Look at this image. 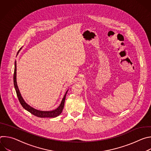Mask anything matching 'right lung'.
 Masks as SVG:
<instances>
[{
    "label": "right lung",
    "mask_w": 151,
    "mask_h": 151,
    "mask_svg": "<svg viewBox=\"0 0 151 151\" xmlns=\"http://www.w3.org/2000/svg\"><path fill=\"white\" fill-rule=\"evenodd\" d=\"M21 49V48H20V50ZM20 50L18 51L17 54L19 53ZM14 87H15V91L17 93V97L18 98L19 101L21 103V106L23 107L24 109H25L26 111H27L32 114H33L35 116H36L37 117H40V118H55V117L59 116L61 114L62 111L64 108V101H65L66 94H67L68 90L66 92L65 94H64V96L61 101L60 104L59 105V106L57 107V109L52 110V111H42L37 110V109L33 108V107H32V106L29 105L24 101L23 97L21 96V94L19 92V88L18 87L17 82V62H16V61H15V69H14Z\"/></svg>",
    "instance_id": "right-lung-1"
}]
</instances>
